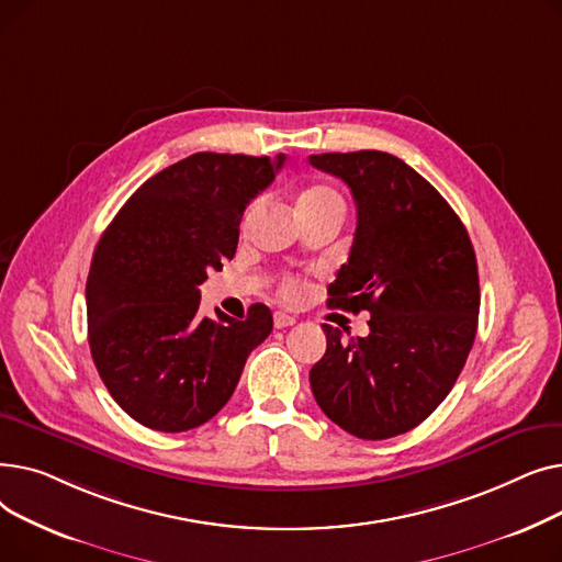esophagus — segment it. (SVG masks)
<instances>
[{
	"mask_svg": "<svg viewBox=\"0 0 562 562\" xmlns=\"http://www.w3.org/2000/svg\"><path fill=\"white\" fill-rule=\"evenodd\" d=\"M293 323H296V316H293V314H286V312H276L273 314V326L276 328H289V326H293Z\"/></svg>",
	"mask_w": 562,
	"mask_h": 562,
	"instance_id": "34e87169",
	"label": "esophagus"
}]
</instances>
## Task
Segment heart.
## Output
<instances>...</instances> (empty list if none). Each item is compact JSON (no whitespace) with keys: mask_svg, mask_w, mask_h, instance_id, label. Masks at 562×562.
<instances>
[{"mask_svg":"<svg viewBox=\"0 0 562 562\" xmlns=\"http://www.w3.org/2000/svg\"><path fill=\"white\" fill-rule=\"evenodd\" d=\"M261 204H263V200L257 198V200H252L246 206L244 218H241L244 227H248L257 218V214L261 212ZM330 210H341L344 212V198H341V193L337 189H333L328 184H312V187L301 191V195H299V212H301L303 218L321 214V212H330ZM303 293H305V284H303L301 278L286 276L282 280L280 296L284 301H299Z\"/></svg>","mask_w":562,"mask_h":562,"instance_id":"obj_1","label":"heart"}]
</instances>
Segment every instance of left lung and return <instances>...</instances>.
I'll return each instance as SVG.
<instances>
[{
  "mask_svg": "<svg viewBox=\"0 0 562 562\" xmlns=\"http://www.w3.org/2000/svg\"><path fill=\"white\" fill-rule=\"evenodd\" d=\"M310 164L341 177L358 206L328 305L371 314L367 337L323 323L328 348L310 385L339 428L387 439L419 426L456 385L479 328L476 252L451 204L403 159L360 150Z\"/></svg>",
  "mask_w": 562,
  "mask_h": 562,
  "instance_id": "left-lung-1",
  "label": "left lung"
}]
</instances>
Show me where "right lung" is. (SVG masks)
Segmentation results:
<instances>
[{
	"label": "right lung",
	"instance_id": "right-lung-1",
	"mask_svg": "<svg viewBox=\"0 0 562 562\" xmlns=\"http://www.w3.org/2000/svg\"><path fill=\"white\" fill-rule=\"evenodd\" d=\"M282 164L191 155L140 184L100 236L86 280L88 344L109 394L138 424L182 432L210 422L271 335L261 303L246 321L202 316L198 286L234 257L248 202Z\"/></svg>",
	"mask_w": 562,
	"mask_h": 562
}]
</instances>
